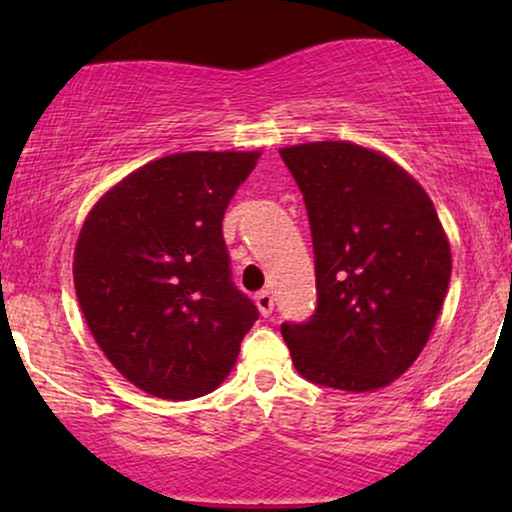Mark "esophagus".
<instances>
[{"mask_svg": "<svg viewBox=\"0 0 512 512\" xmlns=\"http://www.w3.org/2000/svg\"><path fill=\"white\" fill-rule=\"evenodd\" d=\"M256 305H258V312H261L263 317H270L272 310H275V298H272L270 291H261L256 296Z\"/></svg>", "mask_w": 512, "mask_h": 512, "instance_id": "obj_1", "label": "esophagus"}]
</instances>
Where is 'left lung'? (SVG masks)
I'll use <instances>...</instances> for the list:
<instances>
[{
	"mask_svg": "<svg viewBox=\"0 0 512 512\" xmlns=\"http://www.w3.org/2000/svg\"><path fill=\"white\" fill-rule=\"evenodd\" d=\"M312 230L317 307L282 324L293 366L321 387L375 391L429 340L452 254L436 207L403 167L352 142L286 146Z\"/></svg>",
	"mask_w": 512,
	"mask_h": 512,
	"instance_id": "left-lung-1",
	"label": "left lung"
}]
</instances>
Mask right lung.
I'll list each match as a JSON object with an SVG mask.
<instances>
[{
    "mask_svg": "<svg viewBox=\"0 0 512 512\" xmlns=\"http://www.w3.org/2000/svg\"><path fill=\"white\" fill-rule=\"evenodd\" d=\"M261 151L151 160L97 200L74 249V289L104 356L170 401L205 396L233 370L258 319L233 284L223 214Z\"/></svg>",
    "mask_w": 512,
    "mask_h": 512,
    "instance_id": "right-lung-1",
    "label": "right lung"
}]
</instances>
